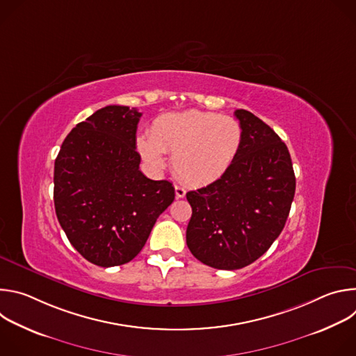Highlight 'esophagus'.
Here are the masks:
<instances>
[{
	"label": "esophagus",
	"mask_w": 356,
	"mask_h": 356,
	"mask_svg": "<svg viewBox=\"0 0 356 356\" xmlns=\"http://www.w3.org/2000/svg\"><path fill=\"white\" fill-rule=\"evenodd\" d=\"M175 193L177 198H183L186 195V188L183 186H175Z\"/></svg>",
	"instance_id": "esophagus-1"
}]
</instances>
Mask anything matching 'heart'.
<instances>
[{"mask_svg":"<svg viewBox=\"0 0 356 356\" xmlns=\"http://www.w3.org/2000/svg\"><path fill=\"white\" fill-rule=\"evenodd\" d=\"M241 124L227 115L186 110L159 115L150 134L136 136V149L154 168L166 165L173 154L175 173L190 184H210L221 179L235 162L242 145Z\"/></svg>","mask_w":356,"mask_h":356,"instance_id":"b5f03b06","label":"heart"}]
</instances>
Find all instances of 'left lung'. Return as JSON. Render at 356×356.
<instances>
[{
  "mask_svg": "<svg viewBox=\"0 0 356 356\" xmlns=\"http://www.w3.org/2000/svg\"><path fill=\"white\" fill-rule=\"evenodd\" d=\"M243 138L229 170L186 194V242L204 265L235 270L261 258L284 228L296 191L286 143L262 120L236 110Z\"/></svg>",
  "mask_w": 356,
  "mask_h": 356,
  "instance_id": "8db88e82",
  "label": "left lung"
}]
</instances>
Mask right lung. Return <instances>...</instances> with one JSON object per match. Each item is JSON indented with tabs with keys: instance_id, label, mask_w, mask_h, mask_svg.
<instances>
[{
	"instance_id": "obj_1",
	"label": "right lung",
	"mask_w": 356,
	"mask_h": 356,
	"mask_svg": "<svg viewBox=\"0 0 356 356\" xmlns=\"http://www.w3.org/2000/svg\"><path fill=\"white\" fill-rule=\"evenodd\" d=\"M140 115L125 106L95 111L72 129L55 161L59 224L80 255L101 268L132 261L175 200L170 181L139 170Z\"/></svg>"
}]
</instances>
